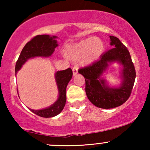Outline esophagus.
Instances as JSON below:
<instances>
[{
	"instance_id": "obj_1",
	"label": "esophagus",
	"mask_w": 150,
	"mask_h": 150,
	"mask_svg": "<svg viewBox=\"0 0 150 150\" xmlns=\"http://www.w3.org/2000/svg\"><path fill=\"white\" fill-rule=\"evenodd\" d=\"M77 73H78V67L75 66L73 68V73L74 76H75V75L77 74Z\"/></svg>"
}]
</instances>
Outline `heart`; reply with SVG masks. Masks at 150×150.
<instances>
[{
    "label": "heart",
    "mask_w": 150,
    "mask_h": 150,
    "mask_svg": "<svg viewBox=\"0 0 150 150\" xmlns=\"http://www.w3.org/2000/svg\"><path fill=\"white\" fill-rule=\"evenodd\" d=\"M104 50V44L96 37H90L70 46L65 50V56L70 59H80L82 65L93 63L101 56Z\"/></svg>",
    "instance_id": "heart-1"
}]
</instances>
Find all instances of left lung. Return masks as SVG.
Segmentation results:
<instances>
[{
	"label": "left lung",
	"instance_id": "1",
	"mask_svg": "<svg viewBox=\"0 0 150 150\" xmlns=\"http://www.w3.org/2000/svg\"><path fill=\"white\" fill-rule=\"evenodd\" d=\"M113 49L101 55L99 61L81 68L78 73L85 79V92L89 100L97 107L112 108L120 106L130 97L135 80V70L128 49L116 37L110 36ZM118 62L123 66L119 87L111 88L101 77L108 65Z\"/></svg>",
	"mask_w": 150,
	"mask_h": 150
}]
</instances>
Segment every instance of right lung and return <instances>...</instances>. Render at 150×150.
<instances>
[{
    "mask_svg": "<svg viewBox=\"0 0 150 150\" xmlns=\"http://www.w3.org/2000/svg\"><path fill=\"white\" fill-rule=\"evenodd\" d=\"M56 36L37 35L27 43L22 49L15 65V76L18 70L21 69L24 63L30 58L34 57H49L54 52L55 48L58 46ZM73 76L71 68L56 72L55 74L58 89V98L54 104L48 108L41 110H30L37 116L44 118H51L57 116L63 111L66 102V87Z\"/></svg>",
    "mask_w": 150,
    "mask_h": 150,
    "instance_id": "1",
    "label": "right lung"
}]
</instances>
